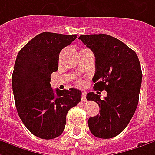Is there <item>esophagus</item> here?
Returning a JSON list of instances; mask_svg holds the SVG:
<instances>
[{
	"instance_id": "obj_1",
	"label": "esophagus",
	"mask_w": 155,
	"mask_h": 155,
	"mask_svg": "<svg viewBox=\"0 0 155 155\" xmlns=\"http://www.w3.org/2000/svg\"><path fill=\"white\" fill-rule=\"evenodd\" d=\"M81 101H87V99H86V93L83 92L82 94H81Z\"/></svg>"
}]
</instances>
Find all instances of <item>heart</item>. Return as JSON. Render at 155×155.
<instances>
[{"mask_svg":"<svg viewBox=\"0 0 155 155\" xmlns=\"http://www.w3.org/2000/svg\"><path fill=\"white\" fill-rule=\"evenodd\" d=\"M77 85H79V86H81V85H83V81H78Z\"/></svg>","mask_w":155,"mask_h":155,"instance_id":"obj_1","label":"heart"}]
</instances>
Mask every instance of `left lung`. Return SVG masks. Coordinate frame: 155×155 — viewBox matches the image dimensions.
I'll use <instances>...</instances> for the list:
<instances>
[{"label":"left lung","instance_id":"left-lung-1","mask_svg":"<svg viewBox=\"0 0 155 155\" xmlns=\"http://www.w3.org/2000/svg\"><path fill=\"white\" fill-rule=\"evenodd\" d=\"M79 39L95 56L94 90L107 93L103 100L93 92L87 95L100 107V114L88 119L89 129L98 138L115 137L128 125L138 105L142 80L138 56L108 35H82Z\"/></svg>","mask_w":155,"mask_h":155}]
</instances>
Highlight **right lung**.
Returning a JSON list of instances; mask_svg holds the SVG:
<instances>
[{
    "label": "right lung",
    "instance_id": "1",
    "mask_svg": "<svg viewBox=\"0 0 155 155\" xmlns=\"http://www.w3.org/2000/svg\"><path fill=\"white\" fill-rule=\"evenodd\" d=\"M76 35L43 32L34 37L17 54L12 87L18 114L35 136L50 140L64 131L66 116L81 100V92L51 87V74L58 70L59 54Z\"/></svg>",
    "mask_w": 155,
    "mask_h": 155
}]
</instances>
